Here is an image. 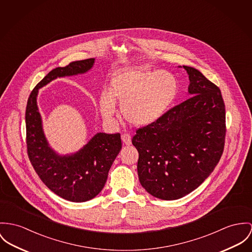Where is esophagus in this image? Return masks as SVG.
<instances>
[{
  "label": "esophagus",
  "instance_id": "1",
  "mask_svg": "<svg viewBox=\"0 0 252 252\" xmlns=\"http://www.w3.org/2000/svg\"><path fill=\"white\" fill-rule=\"evenodd\" d=\"M122 141H123V143H124L125 145L129 146V145L131 144V136L129 135V134H127V133H124V134L122 135Z\"/></svg>",
  "mask_w": 252,
  "mask_h": 252
}]
</instances>
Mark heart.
Listing matches in <instances>:
<instances>
[{
  "label": "heart",
  "instance_id": "1",
  "mask_svg": "<svg viewBox=\"0 0 252 252\" xmlns=\"http://www.w3.org/2000/svg\"><path fill=\"white\" fill-rule=\"evenodd\" d=\"M178 91L177 79L167 71L121 69L111 77L108 93L99 96V112L103 119L111 120L118 103L126 122L133 126H147L171 108Z\"/></svg>",
  "mask_w": 252,
  "mask_h": 252
}]
</instances>
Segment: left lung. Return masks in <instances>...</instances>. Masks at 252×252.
<instances>
[{"instance_id":"1","label":"left lung","mask_w":252,"mask_h":252,"mask_svg":"<svg viewBox=\"0 0 252 252\" xmlns=\"http://www.w3.org/2000/svg\"><path fill=\"white\" fill-rule=\"evenodd\" d=\"M183 68L191 97L137 129L132 138L141 185L164 200L196 189L213 172L224 148L225 108L220 88L198 70Z\"/></svg>"}]
</instances>
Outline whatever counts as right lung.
Returning <instances> with one entry per match:
<instances>
[{"mask_svg": "<svg viewBox=\"0 0 252 252\" xmlns=\"http://www.w3.org/2000/svg\"><path fill=\"white\" fill-rule=\"evenodd\" d=\"M94 63L95 58H89L52 70L31 93L26 109L27 149L33 169L51 191L73 202L90 200L102 190L122 149L121 135L98 132L77 153L58 155L44 134L37 95L39 89L52 80L84 74L92 69Z\"/></svg>", "mask_w": 252, "mask_h": 252, "instance_id": "right-lung-1", "label": "right lung"}]
</instances>
